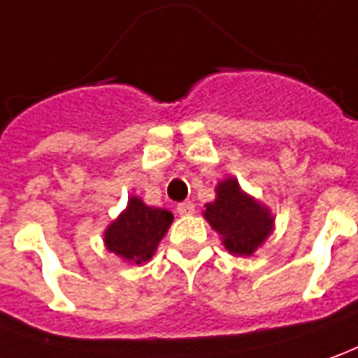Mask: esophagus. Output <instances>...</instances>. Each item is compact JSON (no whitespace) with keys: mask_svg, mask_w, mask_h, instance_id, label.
<instances>
[{"mask_svg":"<svg viewBox=\"0 0 358 358\" xmlns=\"http://www.w3.org/2000/svg\"><path fill=\"white\" fill-rule=\"evenodd\" d=\"M177 212H179L181 216H189V214H193L194 212V204L193 203H179L177 204Z\"/></svg>","mask_w":358,"mask_h":358,"instance_id":"1","label":"esophagus"}]
</instances>
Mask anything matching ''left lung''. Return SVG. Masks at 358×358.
<instances>
[{
    "instance_id": "obj_1",
    "label": "left lung",
    "mask_w": 358,
    "mask_h": 358,
    "mask_svg": "<svg viewBox=\"0 0 358 358\" xmlns=\"http://www.w3.org/2000/svg\"><path fill=\"white\" fill-rule=\"evenodd\" d=\"M216 194V201L206 204L204 218L224 238L226 250L238 255H251L273 230L271 214L251 196L241 193L240 185L234 179L218 185Z\"/></svg>"
}]
</instances>
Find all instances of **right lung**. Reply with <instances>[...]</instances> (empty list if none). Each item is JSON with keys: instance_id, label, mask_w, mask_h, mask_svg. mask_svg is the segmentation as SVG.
I'll return each mask as SVG.
<instances>
[{"instance_id": "obj_1", "label": "right lung", "mask_w": 358, "mask_h": 358, "mask_svg": "<svg viewBox=\"0 0 358 358\" xmlns=\"http://www.w3.org/2000/svg\"><path fill=\"white\" fill-rule=\"evenodd\" d=\"M171 222L173 214L169 210L146 206L140 199L132 196L128 201L127 210L105 231L107 250L140 265L154 255L157 243L165 236Z\"/></svg>"}]
</instances>
